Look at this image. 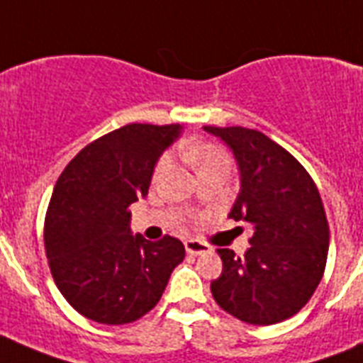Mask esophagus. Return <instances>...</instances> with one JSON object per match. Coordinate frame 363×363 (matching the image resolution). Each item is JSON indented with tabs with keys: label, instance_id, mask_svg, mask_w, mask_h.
<instances>
[{
	"label": "esophagus",
	"instance_id": "34e87169",
	"mask_svg": "<svg viewBox=\"0 0 363 363\" xmlns=\"http://www.w3.org/2000/svg\"><path fill=\"white\" fill-rule=\"evenodd\" d=\"M184 247H186V252L190 256H199V254H205V252H211V247L207 242L199 241V239H188L184 242Z\"/></svg>",
	"mask_w": 363,
	"mask_h": 363
}]
</instances>
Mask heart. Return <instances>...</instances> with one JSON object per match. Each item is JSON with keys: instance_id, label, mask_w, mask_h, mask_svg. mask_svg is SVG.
I'll list each match as a JSON object with an SVG mask.
<instances>
[{"instance_id": "obj_1", "label": "heart", "mask_w": 363, "mask_h": 363, "mask_svg": "<svg viewBox=\"0 0 363 363\" xmlns=\"http://www.w3.org/2000/svg\"><path fill=\"white\" fill-rule=\"evenodd\" d=\"M184 154L192 162L194 167L198 169V173L199 171L209 169V167H216V165H228L230 167V158H228L226 150L218 147V145H213V143H188L186 147H184ZM169 165L171 158L165 154L156 164L154 175H164L165 171L169 169Z\"/></svg>"}]
</instances>
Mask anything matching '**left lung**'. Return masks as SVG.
Here are the masks:
<instances>
[{
	"label": "left lung",
	"instance_id": "obj_1",
	"mask_svg": "<svg viewBox=\"0 0 363 363\" xmlns=\"http://www.w3.org/2000/svg\"><path fill=\"white\" fill-rule=\"evenodd\" d=\"M203 130L232 148L241 190L230 218L254 230L241 258L230 248L218 250L222 275L211 282L213 298L247 324L286 320L309 301L326 267L330 228L318 188L303 165L262 131Z\"/></svg>",
	"mask_w": 363,
	"mask_h": 363
}]
</instances>
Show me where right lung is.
Instances as JSON below:
<instances>
[{
  "label": "right lung",
  "instance_id": "obj_1",
  "mask_svg": "<svg viewBox=\"0 0 363 363\" xmlns=\"http://www.w3.org/2000/svg\"><path fill=\"white\" fill-rule=\"evenodd\" d=\"M181 124H128L82 148L62 171L45 218V250L67 303L99 324H130L154 309L184 245L133 235L131 203Z\"/></svg>",
  "mask_w": 363,
  "mask_h": 363
}]
</instances>
